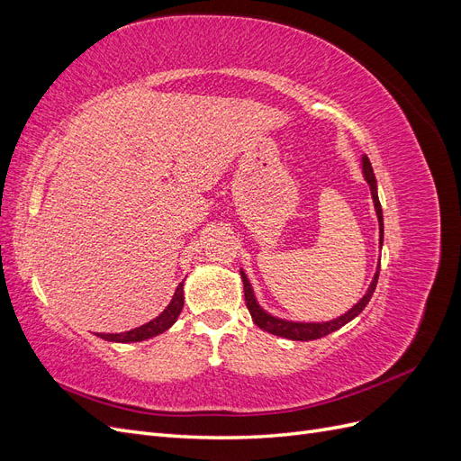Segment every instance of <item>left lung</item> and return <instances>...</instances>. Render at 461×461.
Segmentation results:
<instances>
[{"instance_id":"left-lung-1","label":"left lung","mask_w":461,"mask_h":461,"mask_svg":"<svg viewBox=\"0 0 461 461\" xmlns=\"http://www.w3.org/2000/svg\"><path fill=\"white\" fill-rule=\"evenodd\" d=\"M361 171H364V178H366V183L369 185V190H371L375 213H376V219H379V244L383 248V234H384L383 232V229H384L383 227V207H381V202H379V194H376V178H375L373 167H371L367 156L361 158ZM379 271H381V263H376V271L373 275V281H371L367 292L364 294V298H361L354 305V308H350L344 315H340L337 319L319 321V323H305V321H290V319H281V317H275V315L267 313L258 303L256 294H254V288H252V285H249L244 269H240V275H242V285H244L246 305H248V310H249V315H252V319H254V323L259 329H263V330H267L271 334H276V337H283V339H288V340L308 342V340L327 337V334L339 330L340 327H344L346 323H350L352 319H356L361 312H364L366 305L369 303V300L373 296L376 281H379Z\"/></svg>"}]
</instances>
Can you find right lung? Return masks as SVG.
<instances>
[{
	"mask_svg": "<svg viewBox=\"0 0 461 461\" xmlns=\"http://www.w3.org/2000/svg\"><path fill=\"white\" fill-rule=\"evenodd\" d=\"M183 305H185V283H180L175 290L173 300L169 302V305H167V308L156 319L148 321L146 325L131 329L127 332H95V334L109 342H124V344L142 342L151 337H158V334L165 332L167 329H171L175 325V321L178 319L180 312H183Z\"/></svg>",
	"mask_w": 461,
	"mask_h": 461,
	"instance_id": "right-lung-1",
	"label": "right lung"
}]
</instances>
